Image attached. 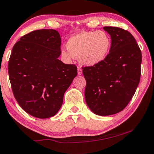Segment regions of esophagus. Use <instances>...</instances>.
Masks as SVG:
<instances>
[{
  "label": "esophagus",
  "instance_id": "1",
  "mask_svg": "<svg viewBox=\"0 0 154 154\" xmlns=\"http://www.w3.org/2000/svg\"><path fill=\"white\" fill-rule=\"evenodd\" d=\"M78 74H79V75H82V70L80 67H78Z\"/></svg>",
  "mask_w": 154,
  "mask_h": 154
}]
</instances>
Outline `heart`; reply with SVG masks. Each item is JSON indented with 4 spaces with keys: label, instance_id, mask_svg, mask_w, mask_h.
I'll return each instance as SVG.
<instances>
[{
    "label": "heart",
    "instance_id": "1",
    "mask_svg": "<svg viewBox=\"0 0 154 154\" xmlns=\"http://www.w3.org/2000/svg\"><path fill=\"white\" fill-rule=\"evenodd\" d=\"M67 50H62L67 60L79 57L84 66H95L103 62L112 48V39L103 31H82L70 37L66 44Z\"/></svg>",
    "mask_w": 154,
    "mask_h": 154
}]
</instances>
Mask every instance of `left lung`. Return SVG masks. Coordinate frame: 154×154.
Segmentation results:
<instances>
[{"instance_id": "obj_1", "label": "left lung", "mask_w": 154, "mask_h": 154, "mask_svg": "<svg viewBox=\"0 0 154 154\" xmlns=\"http://www.w3.org/2000/svg\"><path fill=\"white\" fill-rule=\"evenodd\" d=\"M103 29L112 39L108 57L100 64L82 67L86 103L100 116L115 115L128 105L140 83L142 63L141 51L131 33L112 26Z\"/></svg>"}]
</instances>
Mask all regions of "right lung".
<instances>
[{"label":"right lung","mask_w":154,"mask_h":154,"mask_svg":"<svg viewBox=\"0 0 154 154\" xmlns=\"http://www.w3.org/2000/svg\"><path fill=\"white\" fill-rule=\"evenodd\" d=\"M60 46L57 31L41 29L24 35L12 48L8 64L11 90L21 108L33 117L54 116L77 75L75 64L58 59Z\"/></svg>","instance_id":"add662e5"}]
</instances>
